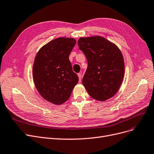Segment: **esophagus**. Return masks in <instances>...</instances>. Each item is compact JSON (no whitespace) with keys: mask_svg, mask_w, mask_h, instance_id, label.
<instances>
[{"mask_svg":"<svg viewBox=\"0 0 154 154\" xmlns=\"http://www.w3.org/2000/svg\"><path fill=\"white\" fill-rule=\"evenodd\" d=\"M77 75H78V76H79V82H81V79H82V74H81V73H79Z\"/></svg>","mask_w":154,"mask_h":154,"instance_id":"34e87169","label":"esophagus"}]
</instances>
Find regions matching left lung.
Instances as JSON below:
<instances>
[{"mask_svg":"<svg viewBox=\"0 0 154 154\" xmlns=\"http://www.w3.org/2000/svg\"><path fill=\"white\" fill-rule=\"evenodd\" d=\"M78 45L88 61L82 84L88 94L100 101L112 97L119 89L124 77L121 51L101 36L81 38Z\"/></svg>","mask_w":154,"mask_h":154,"instance_id":"8db88e82","label":"left lung"}]
</instances>
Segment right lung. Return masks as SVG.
I'll return each mask as SVG.
<instances>
[{"instance_id":"1","label":"right lung","mask_w":154,"mask_h":154,"mask_svg":"<svg viewBox=\"0 0 154 154\" xmlns=\"http://www.w3.org/2000/svg\"><path fill=\"white\" fill-rule=\"evenodd\" d=\"M75 39L58 38L39 50L32 68L33 81L41 96L57 105L69 99L79 77L69 60Z\"/></svg>"}]
</instances>
